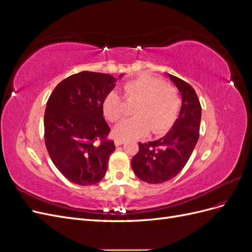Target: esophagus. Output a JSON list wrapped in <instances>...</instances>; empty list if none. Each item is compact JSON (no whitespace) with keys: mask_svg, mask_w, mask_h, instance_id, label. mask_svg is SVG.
<instances>
[{"mask_svg":"<svg viewBox=\"0 0 252 252\" xmlns=\"http://www.w3.org/2000/svg\"><path fill=\"white\" fill-rule=\"evenodd\" d=\"M124 143H125L124 140H120V139H116V140H114V144H116V146H120V145L124 144Z\"/></svg>","mask_w":252,"mask_h":252,"instance_id":"1","label":"esophagus"}]
</instances>
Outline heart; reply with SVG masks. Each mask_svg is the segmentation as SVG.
I'll return each instance as SVG.
<instances>
[{
  "instance_id": "obj_1",
  "label": "heart",
  "mask_w": 252,
  "mask_h": 252,
  "mask_svg": "<svg viewBox=\"0 0 252 252\" xmlns=\"http://www.w3.org/2000/svg\"><path fill=\"white\" fill-rule=\"evenodd\" d=\"M124 95L127 101H138L133 109L136 116L123 120L114 127L113 135L117 139H139L150 129L154 133H163L178 119L182 105L179 91L161 79L142 74L125 84ZM102 110L105 118L111 122L123 118L125 108L120 94L116 91L106 94Z\"/></svg>"
}]
</instances>
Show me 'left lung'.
<instances>
[{"mask_svg": "<svg viewBox=\"0 0 252 252\" xmlns=\"http://www.w3.org/2000/svg\"><path fill=\"white\" fill-rule=\"evenodd\" d=\"M165 74L178 88L182 105L178 119L163 138L139 143L131 167L136 177L149 184L174 178L184 168L199 140L202 108L194 89L174 75Z\"/></svg>", "mask_w": 252, "mask_h": 252, "instance_id": "1", "label": "left lung"}]
</instances>
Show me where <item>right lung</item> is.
<instances>
[{
    "label": "right lung",
    "instance_id": "1",
    "mask_svg": "<svg viewBox=\"0 0 252 252\" xmlns=\"http://www.w3.org/2000/svg\"><path fill=\"white\" fill-rule=\"evenodd\" d=\"M119 78L82 71L58 84L44 116L45 144L51 161L64 177L81 186L94 185L107 171L114 143L102 102Z\"/></svg>",
    "mask_w": 252,
    "mask_h": 252
}]
</instances>
